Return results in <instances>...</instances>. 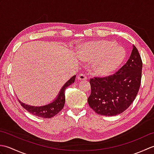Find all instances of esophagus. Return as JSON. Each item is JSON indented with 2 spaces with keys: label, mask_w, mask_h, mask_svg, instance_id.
I'll return each instance as SVG.
<instances>
[{
  "label": "esophagus",
  "mask_w": 154,
  "mask_h": 154,
  "mask_svg": "<svg viewBox=\"0 0 154 154\" xmlns=\"http://www.w3.org/2000/svg\"><path fill=\"white\" fill-rule=\"evenodd\" d=\"M77 78L79 81H85L87 79L86 76L84 74H79L77 76Z\"/></svg>",
  "instance_id": "obj_1"
}]
</instances>
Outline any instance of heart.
<instances>
[{"mask_svg":"<svg viewBox=\"0 0 154 154\" xmlns=\"http://www.w3.org/2000/svg\"><path fill=\"white\" fill-rule=\"evenodd\" d=\"M80 55L84 60L94 61L93 68L96 74L109 76L123 63L126 52L114 42L102 40L85 44L81 48Z\"/></svg>","mask_w":154,"mask_h":154,"instance_id":"obj_1","label":"heart"}]
</instances>
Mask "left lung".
<instances>
[{"instance_id": "obj_1", "label": "left lung", "mask_w": 154, "mask_h": 154, "mask_svg": "<svg viewBox=\"0 0 154 154\" xmlns=\"http://www.w3.org/2000/svg\"><path fill=\"white\" fill-rule=\"evenodd\" d=\"M142 61L135 45L130 58L116 73L107 77L90 79V107L98 114L116 116L134 100L141 83Z\"/></svg>"}]
</instances>
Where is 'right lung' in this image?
I'll return each instance as SVG.
<instances>
[{
	"mask_svg": "<svg viewBox=\"0 0 154 154\" xmlns=\"http://www.w3.org/2000/svg\"><path fill=\"white\" fill-rule=\"evenodd\" d=\"M75 77H76V75L71 77L61 87L56 98L51 103L45 104V105L32 106L21 102L20 100H18V101L21 105L30 114L38 117L50 119V118L56 115L63 108L65 101V91L67 87L70 86L75 82Z\"/></svg>",
	"mask_w": 154,
	"mask_h": 154,
	"instance_id": "right-lung-1",
	"label": "right lung"
}]
</instances>
